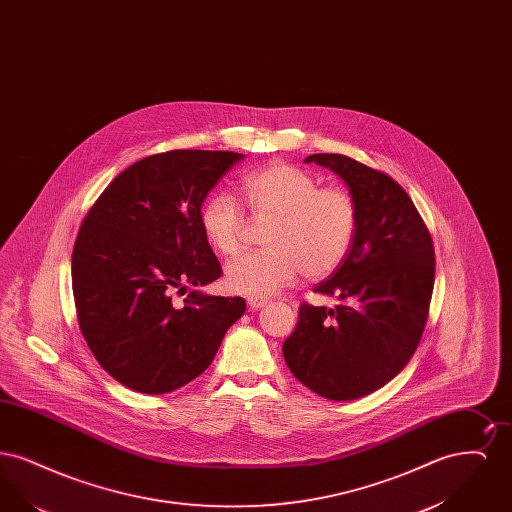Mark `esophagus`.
<instances>
[{
    "label": "esophagus",
    "instance_id": "esophagus-1",
    "mask_svg": "<svg viewBox=\"0 0 512 512\" xmlns=\"http://www.w3.org/2000/svg\"><path fill=\"white\" fill-rule=\"evenodd\" d=\"M267 303L268 299H265V297H257V295H251V297H247V305H249V309H251V311H257V309L265 307Z\"/></svg>",
    "mask_w": 512,
    "mask_h": 512
}]
</instances>
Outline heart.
I'll list each match as a JSON object with an SVG mask.
<instances>
[{
	"instance_id": "1",
	"label": "heart",
	"mask_w": 512,
	"mask_h": 512,
	"mask_svg": "<svg viewBox=\"0 0 512 512\" xmlns=\"http://www.w3.org/2000/svg\"><path fill=\"white\" fill-rule=\"evenodd\" d=\"M242 194L253 220L268 222V249L226 267L232 292L268 295L290 286L299 272L322 278L340 267L357 230V205L347 190L320 188L309 172L278 163L245 176ZM201 228L220 255H236L245 234L236 197L211 195L201 209Z\"/></svg>"
}]
</instances>
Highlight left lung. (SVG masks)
Here are the masks:
<instances>
[{
  "instance_id": "left-lung-1",
  "label": "left lung",
  "mask_w": 512,
  "mask_h": 512,
  "mask_svg": "<svg viewBox=\"0 0 512 512\" xmlns=\"http://www.w3.org/2000/svg\"><path fill=\"white\" fill-rule=\"evenodd\" d=\"M305 163L347 184L357 230L340 267L315 286L340 305L301 303L282 353L303 386L351 401L386 386L411 361L434 292V244L413 199L386 172L340 153H315Z\"/></svg>"
}]
</instances>
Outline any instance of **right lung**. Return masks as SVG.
<instances>
[{
	"label": "right lung",
	"instance_id": "add662e5",
	"mask_svg": "<svg viewBox=\"0 0 512 512\" xmlns=\"http://www.w3.org/2000/svg\"><path fill=\"white\" fill-rule=\"evenodd\" d=\"M242 153L174 149L122 171L82 222L73 249L74 305L99 365L140 393H169L213 363L242 297L192 290L222 274L201 205Z\"/></svg>",
	"mask_w": 512,
	"mask_h": 512
}]
</instances>
